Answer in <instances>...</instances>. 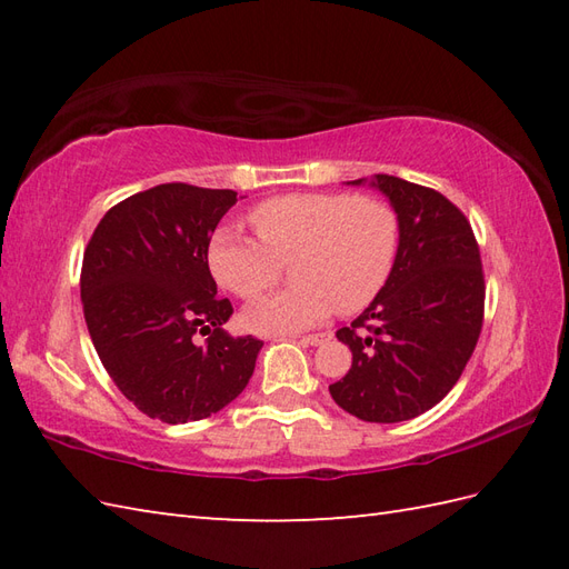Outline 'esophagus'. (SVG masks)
Wrapping results in <instances>:
<instances>
[{
	"instance_id": "obj_1",
	"label": "esophagus",
	"mask_w": 569,
	"mask_h": 569,
	"mask_svg": "<svg viewBox=\"0 0 569 569\" xmlns=\"http://www.w3.org/2000/svg\"><path fill=\"white\" fill-rule=\"evenodd\" d=\"M330 340H332V332H318V335H303V337H300V342L312 345V347H318L322 342H330Z\"/></svg>"
}]
</instances>
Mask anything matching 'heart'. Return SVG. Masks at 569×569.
Masks as SVG:
<instances>
[{
  "mask_svg": "<svg viewBox=\"0 0 569 569\" xmlns=\"http://www.w3.org/2000/svg\"><path fill=\"white\" fill-rule=\"evenodd\" d=\"M259 241L220 229L208 263L217 283L257 300L293 263L296 286L253 303L247 325L257 332H296L332 310L355 316L381 293L398 253V214L389 202L349 192H296L249 212Z\"/></svg>",
  "mask_w": 569,
  "mask_h": 569,
  "instance_id": "heart-1",
  "label": "heart"
}]
</instances>
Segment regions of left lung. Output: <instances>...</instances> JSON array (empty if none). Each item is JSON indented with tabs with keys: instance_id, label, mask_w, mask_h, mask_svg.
I'll list each match as a JSON object with an SVG mask.
<instances>
[{
	"instance_id": "1",
	"label": "left lung",
	"mask_w": 569,
	"mask_h": 569,
	"mask_svg": "<svg viewBox=\"0 0 569 569\" xmlns=\"http://www.w3.org/2000/svg\"><path fill=\"white\" fill-rule=\"evenodd\" d=\"M371 186L391 200L401 237L381 293L337 330L352 369L330 393L359 420L401 422L438 406L462 377L485 325L487 286L477 237L455 202L396 176Z\"/></svg>"
}]
</instances>
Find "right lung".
I'll use <instances>...</instances> for the list:
<instances>
[{
  "mask_svg": "<svg viewBox=\"0 0 569 569\" xmlns=\"http://www.w3.org/2000/svg\"><path fill=\"white\" fill-rule=\"evenodd\" d=\"M234 202V190L149 188L107 210L82 257V312L102 367L143 416L171 426L232 403L263 345L222 330L232 303L217 298L208 266Z\"/></svg>",
  "mask_w": 569,
  "mask_h": 569,
  "instance_id": "add662e5",
  "label": "right lung"
}]
</instances>
